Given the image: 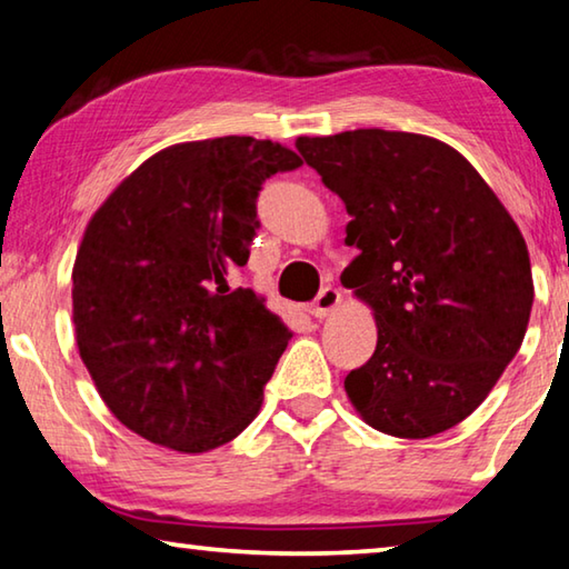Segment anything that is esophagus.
<instances>
[{"instance_id": "obj_1", "label": "esophagus", "mask_w": 569, "mask_h": 569, "mask_svg": "<svg viewBox=\"0 0 569 569\" xmlns=\"http://www.w3.org/2000/svg\"><path fill=\"white\" fill-rule=\"evenodd\" d=\"M339 303H341V291H339V288L326 286V288H321V293L316 296V301L308 306V313H311L313 319H326V316H331V311Z\"/></svg>"}]
</instances>
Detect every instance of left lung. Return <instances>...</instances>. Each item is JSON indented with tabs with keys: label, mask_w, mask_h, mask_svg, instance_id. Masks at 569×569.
<instances>
[{
	"label": "left lung",
	"mask_w": 569,
	"mask_h": 569,
	"mask_svg": "<svg viewBox=\"0 0 569 569\" xmlns=\"http://www.w3.org/2000/svg\"><path fill=\"white\" fill-rule=\"evenodd\" d=\"M296 148L351 216L359 256L341 281L379 326L346 393L383 435L451 429L522 346L535 301L522 233L479 172L427 134L349 130Z\"/></svg>",
	"instance_id": "left-lung-1"
}]
</instances>
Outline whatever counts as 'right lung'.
<instances>
[{
  "label": "right lung",
  "mask_w": 569,
  "mask_h": 569,
  "mask_svg": "<svg viewBox=\"0 0 569 569\" xmlns=\"http://www.w3.org/2000/svg\"><path fill=\"white\" fill-rule=\"evenodd\" d=\"M301 166L271 140L182 142L142 162L90 220L72 271L77 349L134 435L198 455L261 409L291 331L228 273L261 228L263 182Z\"/></svg>",
  "instance_id": "1"
}]
</instances>
